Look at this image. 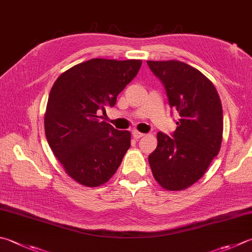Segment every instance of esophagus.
Here are the masks:
<instances>
[{"mask_svg": "<svg viewBox=\"0 0 252 252\" xmlns=\"http://www.w3.org/2000/svg\"><path fill=\"white\" fill-rule=\"evenodd\" d=\"M132 136H134V138L136 140H138L139 138H141V137H144L145 134H142V132H140L138 130H132Z\"/></svg>", "mask_w": 252, "mask_h": 252, "instance_id": "obj_1", "label": "esophagus"}]
</instances>
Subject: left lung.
Wrapping results in <instances>:
<instances>
[{
    "mask_svg": "<svg viewBox=\"0 0 252 252\" xmlns=\"http://www.w3.org/2000/svg\"><path fill=\"white\" fill-rule=\"evenodd\" d=\"M163 83L169 104L180 114L173 138L158 132L149 156L154 178L168 191L200 180L220 150L222 107L217 90L201 71L179 60L147 61Z\"/></svg>",
    "mask_w": 252,
    "mask_h": 252,
    "instance_id": "left-lung-1",
    "label": "left lung"
}]
</instances>
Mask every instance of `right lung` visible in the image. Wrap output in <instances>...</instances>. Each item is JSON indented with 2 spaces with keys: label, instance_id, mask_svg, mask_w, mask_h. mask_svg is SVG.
<instances>
[{
  "label": "right lung",
  "instance_id": "add662e5",
  "mask_svg": "<svg viewBox=\"0 0 252 252\" xmlns=\"http://www.w3.org/2000/svg\"><path fill=\"white\" fill-rule=\"evenodd\" d=\"M142 61L95 58L61 73L49 93L45 134L65 173L89 188L106 183L130 147V131L117 130L99 113L114 106Z\"/></svg>",
  "mask_w": 252,
  "mask_h": 252
}]
</instances>
